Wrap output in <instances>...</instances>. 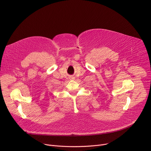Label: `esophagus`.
Wrapping results in <instances>:
<instances>
[{
  "label": "esophagus",
  "mask_w": 151,
  "mask_h": 151,
  "mask_svg": "<svg viewBox=\"0 0 151 151\" xmlns=\"http://www.w3.org/2000/svg\"><path fill=\"white\" fill-rule=\"evenodd\" d=\"M72 79H73V78H72Z\"/></svg>",
  "instance_id": "34e87169"
}]
</instances>
